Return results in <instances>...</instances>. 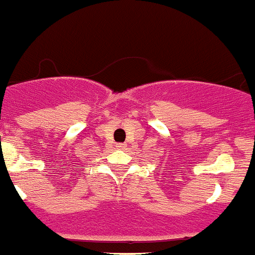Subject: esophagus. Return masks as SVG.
<instances>
[{
    "label": "esophagus",
    "instance_id": "1",
    "mask_svg": "<svg viewBox=\"0 0 255 255\" xmlns=\"http://www.w3.org/2000/svg\"><path fill=\"white\" fill-rule=\"evenodd\" d=\"M116 147L119 148V149H124V148H125V144H124V143H119L116 145Z\"/></svg>",
    "mask_w": 255,
    "mask_h": 255
}]
</instances>
